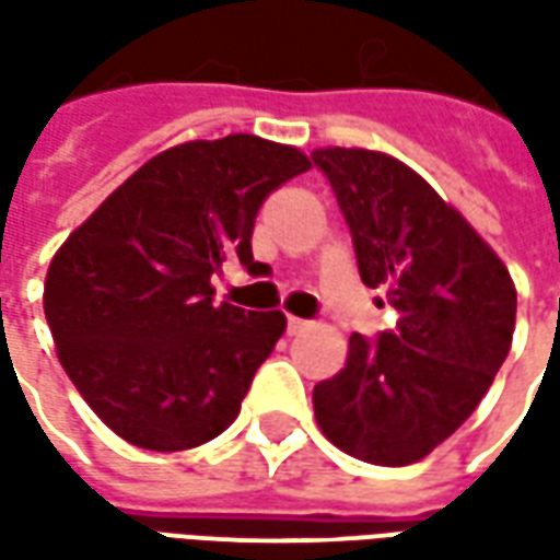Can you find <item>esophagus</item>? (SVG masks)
I'll list each match as a JSON object with an SVG mask.
<instances>
[{
    "instance_id": "34e87169",
    "label": "esophagus",
    "mask_w": 560,
    "mask_h": 560,
    "mask_svg": "<svg viewBox=\"0 0 560 560\" xmlns=\"http://www.w3.org/2000/svg\"><path fill=\"white\" fill-rule=\"evenodd\" d=\"M307 319H299V316H287V331L289 335H299V331H304L307 328Z\"/></svg>"
}]
</instances>
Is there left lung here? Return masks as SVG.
<instances>
[{
    "label": "left lung",
    "instance_id": "obj_1",
    "mask_svg": "<svg viewBox=\"0 0 560 560\" xmlns=\"http://www.w3.org/2000/svg\"><path fill=\"white\" fill-rule=\"evenodd\" d=\"M362 283L386 289L395 331L350 337L347 364L313 388L323 434L352 458L404 467L455 434L510 352L515 287L498 253L404 162L319 147Z\"/></svg>",
    "mask_w": 560,
    "mask_h": 560
}]
</instances>
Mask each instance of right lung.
I'll return each instance as SVG.
<instances>
[{
  "label": "right lung",
  "instance_id": "add662e5",
  "mask_svg": "<svg viewBox=\"0 0 560 560\" xmlns=\"http://www.w3.org/2000/svg\"><path fill=\"white\" fill-rule=\"evenodd\" d=\"M311 168L256 135L186 141L144 162L57 249L45 316L66 374L126 443L180 452L223 434L287 331L280 311L213 304L225 259L247 271L277 186Z\"/></svg>",
  "mask_w": 560,
  "mask_h": 560
}]
</instances>
